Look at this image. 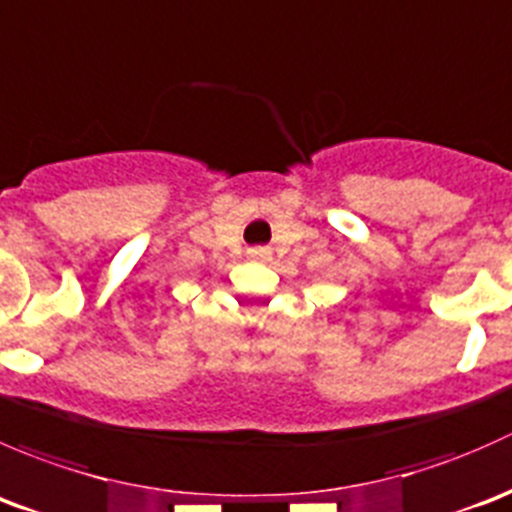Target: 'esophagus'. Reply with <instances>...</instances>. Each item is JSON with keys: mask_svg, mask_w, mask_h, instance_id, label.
Masks as SVG:
<instances>
[{"mask_svg": "<svg viewBox=\"0 0 512 512\" xmlns=\"http://www.w3.org/2000/svg\"><path fill=\"white\" fill-rule=\"evenodd\" d=\"M251 254H254V256H263V254H266V251H263V249H256V251H251Z\"/></svg>", "mask_w": 512, "mask_h": 512, "instance_id": "1", "label": "esophagus"}]
</instances>
